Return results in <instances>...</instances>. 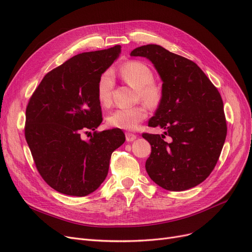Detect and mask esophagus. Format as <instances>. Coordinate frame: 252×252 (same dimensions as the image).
I'll return each mask as SVG.
<instances>
[{"label":"esophagus","mask_w":252,"mask_h":252,"mask_svg":"<svg viewBox=\"0 0 252 252\" xmlns=\"http://www.w3.org/2000/svg\"><path fill=\"white\" fill-rule=\"evenodd\" d=\"M126 139L127 142H133L137 139V136L135 134H131V133H126Z\"/></svg>","instance_id":"34e87169"}]
</instances>
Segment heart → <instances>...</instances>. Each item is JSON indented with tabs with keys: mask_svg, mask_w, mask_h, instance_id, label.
<instances>
[{
	"mask_svg": "<svg viewBox=\"0 0 252 252\" xmlns=\"http://www.w3.org/2000/svg\"><path fill=\"white\" fill-rule=\"evenodd\" d=\"M121 75L128 86L137 90L141 100L149 107L156 108L161 103L162 89L153 82L154 74L149 66L140 61H129L121 67ZM113 86L114 75L112 70H105L97 83V98L102 105L110 103ZM147 115L146 106L138 105L135 107L114 110L108 115L107 122L113 127L131 130L135 129Z\"/></svg>",
	"mask_w": 252,
	"mask_h": 252,
	"instance_id": "1",
	"label": "heart"
}]
</instances>
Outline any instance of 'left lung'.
I'll return each mask as SVG.
<instances>
[{
  "label": "left lung",
  "mask_w": 252,
  "mask_h": 252,
  "mask_svg": "<svg viewBox=\"0 0 252 252\" xmlns=\"http://www.w3.org/2000/svg\"><path fill=\"white\" fill-rule=\"evenodd\" d=\"M130 56L152 62L162 81V100L149 126L164 135L143 134L151 145L145 164L151 180L168 191H184L202 183L215 168L227 124L218 89L193 61L158 45L136 48Z\"/></svg>",
  "instance_id": "8db88e82"
}]
</instances>
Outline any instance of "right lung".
<instances>
[{
    "mask_svg": "<svg viewBox=\"0 0 252 252\" xmlns=\"http://www.w3.org/2000/svg\"><path fill=\"white\" fill-rule=\"evenodd\" d=\"M121 49L73 56L48 72L30 99L25 139L39 175L59 193L83 197L96 191L107 177L112 152L126 141L119 128L84 139L102 123L97 83Z\"/></svg>",
    "mask_w": 252,
    "mask_h": 252,
    "instance_id": "right-lung-1",
    "label": "right lung"
}]
</instances>
